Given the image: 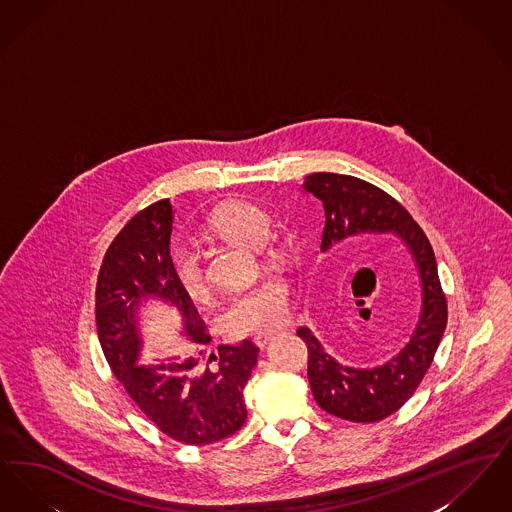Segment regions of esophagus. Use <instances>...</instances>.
Listing matches in <instances>:
<instances>
[{
    "label": "esophagus",
    "mask_w": 512,
    "mask_h": 512,
    "mask_svg": "<svg viewBox=\"0 0 512 512\" xmlns=\"http://www.w3.org/2000/svg\"><path fill=\"white\" fill-rule=\"evenodd\" d=\"M272 338H274V334H261V336H255L253 341H255V345H257V347H261V349H263V347H265L268 341L272 340Z\"/></svg>",
    "instance_id": "34e87169"
}]
</instances>
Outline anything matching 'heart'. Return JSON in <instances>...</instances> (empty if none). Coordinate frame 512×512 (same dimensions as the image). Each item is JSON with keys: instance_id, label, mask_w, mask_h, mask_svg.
I'll return each mask as SVG.
<instances>
[{"instance_id": "obj_1", "label": "heart", "mask_w": 512, "mask_h": 512, "mask_svg": "<svg viewBox=\"0 0 512 512\" xmlns=\"http://www.w3.org/2000/svg\"><path fill=\"white\" fill-rule=\"evenodd\" d=\"M270 215L251 201H228L217 207L207 220L205 232L230 244L259 247L267 259H280L284 245L274 236L267 239ZM172 274L182 293L194 301L209 299V280L201 255L192 247H180L172 255ZM292 288L280 276H265L244 292L234 293L222 313V330L232 338L270 334L282 326L290 313Z\"/></svg>"}]
</instances>
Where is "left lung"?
I'll use <instances>...</instances> for the list:
<instances>
[{"instance_id": "8db88e82", "label": "left lung", "mask_w": 512, "mask_h": 512, "mask_svg": "<svg viewBox=\"0 0 512 512\" xmlns=\"http://www.w3.org/2000/svg\"><path fill=\"white\" fill-rule=\"evenodd\" d=\"M303 188L324 207L322 251L345 238L395 232L416 261L422 280L420 318L409 343L384 365H340L322 349L309 328L297 330L309 349L307 374L318 407L349 422L384 420L413 397L434 361L447 326V299L441 290L434 249L411 213L366 180L349 174L313 172L305 176Z\"/></svg>"}]
</instances>
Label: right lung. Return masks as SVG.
<instances>
[{"instance_id": "obj_1", "label": "right lung", "mask_w": 512, "mask_h": 512, "mask_svg": "<svg viewBox=\"0 0 512 512\" xmlns=\"http://www.w3.org/2000/svg\"><path fill=\"white\" fill-rule=\"evenodd\" d=\"M171 232L169 199L151 203L124 224L99 268L96 326L111 372L136 407L165 436L201 447L244 426L245 384L259 349L244 340L207 351V326L172 274ZM155 296L177 307L195 347L169 366H138L137 309Z\"/></svg>"}]
</instances>
